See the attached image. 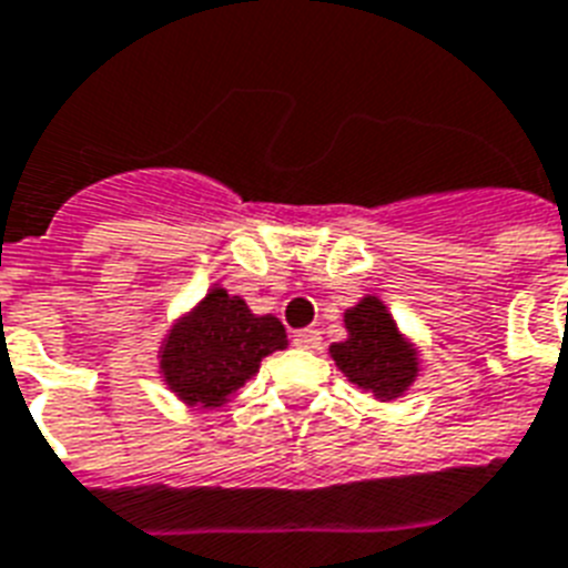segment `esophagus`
I'll return each mask as SVG.
<instances>
[{"label":"esophagus","mask_w":568,"mask_h":568,"mask_svg":"<svg viewBox=\"0 0 568 568\" xmlns=\"http://www.w3.org/2000/svg\"><path fill=\"white\" fill-rule=\"evenodd\" d=\"M294 347L317 349V347H321V332H317V329H297V332H294Z\"/></svg>","instance_id":"34e87169"}]
</instances>
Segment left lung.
Here are the masks:
<instances>
[{
  "instance_id": "1",
  "label": "left lung",
  "mask_w": 568,
  "mask_h": 568,
  "mask_svg": "<svg viewBox=\"0 0 568 568\" xmlns=\"http://www.w3.org/2000/svg\"><path fill=\"white\" fill-rule=\"evenodd\" d=\"M347 338L332 344L329 356L353 385L376 399H396L417 379V347L403 338L379 297H362L344 312Z\"/></svg>"
}]
</instances>
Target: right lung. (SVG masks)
<instances>
[{"instance_id":"obj_1","label":"right lung","mask_w":568,"mask_h":568,"mask_svg":"<svg viewBox=\"0 0 568 568\" xmlns=\"http://www.w3.org/2000/svg\"><path fill=\"white\" fill-rule=\"evenodd\" d=\"M285 344V326L274 315H253L242 297L215 285L174 321L160 347V373L180 403L221 408L256 376L262 358Z\"/></svg>"}]
</instances>
